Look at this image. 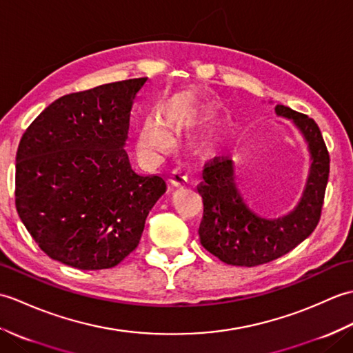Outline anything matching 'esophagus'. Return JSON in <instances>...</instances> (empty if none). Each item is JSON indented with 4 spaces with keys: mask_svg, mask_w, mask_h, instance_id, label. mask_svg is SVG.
Wrapping results in <instances>:
<instances>
[{
    "mask_svg": "<svg viewBox=\"0 0 353 353\" xmlns=\"http://www.w3.org/2000/svg\"><path fill=\"white\" fill-rule=\"evenodd\" d=\"M188 182V176H186V171L182 168H174L170 174V183L172 186H182Z\"/></svg>",
    "mask_w": 353,
    "mask_h": 353,
    "instance_id": "1",
    "label": "esophagus"
}]
</instances>
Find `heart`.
<instances>
[{"instance_id": "1", "label": "heart", "mask_w": 353, "mask_h": 353, "mask_svg": "<svg viewBox=\"0 0 353 353\" xmlns=\"http://www.w3.org/2000/svg\"><path fill=\"white\" fill-rule=\"evenodd\" d=\"M174 123L176 117L171 108L168 104H161L156 110V119L152 117L147 118L139 129L138 144L142 152L156 154L167 148L170 145V134L165 127H170Z\"/></svg>"}]
</instances>
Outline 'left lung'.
Instances as JSON below:
<instances>
[{
    "instance_id": "left-lung-1",
    "label": "left lung",
    "mask_w": 353,
    "mask_h": 353,
    "mask_svg": "<svg viewBox=\"0 0 353 353\" xmlns=\"http://www.w3.org/2000/svg\"><path fill=\"white\" fill-rule=\"evenodd\" d=\"M277 118L291 121L306 142L310 154L302 196L281 216L261 215L247 203L238 188L235 162L228 156L205 163L199 185L203 199L200 243L229 265L254 267L283 256L308 238L320 220L329 177V154L314 119L282 104H274Z\"/></svg>"
}]
</instances>
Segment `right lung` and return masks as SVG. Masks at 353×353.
Segmentation results:
<instances>
[{
	"instance_id": "obj_1",
	"label": "right lung",
	"mask_w": 353,
	"mask_h": 353,
	"mask_svg": "<svg viewBox=\"0 0 353 353\" xmlns=\"http://www.w3.org/2000/svg\"><path fill=\"white\" fill-rule=\"evenodd\" d=\"M147 77L63 95L22 134L17 209L37 245L79 270L118 265L139 244L165 191L159 176L132 168L130 110Z\"/></svg>"
}]
</instances>
